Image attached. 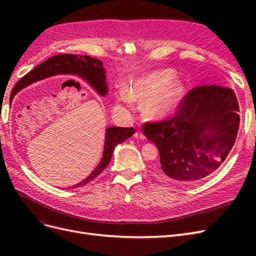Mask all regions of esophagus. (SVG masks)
I'll use <instances>...</instances> for the list:
<instances>
[{"mask_svg":"<svg viewBox=\"0 0 256 256\" xmlns=\"http://www.w3.org/2000/svg\"><path fill=\"white\" fill-rule=\"evenodd\" d=\"M134 138H140V140H143V138H145V136L143 134V132L141 130H136V134H134Z\"/></svg>","mask_w":256,"mask_h":256,"instance_id":"esophagus-1","label":"esophagus"}]
</instances>
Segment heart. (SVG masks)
Masks as SVG:
<instances>
[{
    "label": "heart",
    "mask_w": 256,
    "mask_h": 256,
    "mask_svg": "<svg viewBox=\"0 0 256 256\" xmlns=\"http://www.w3.org/2000/svg\"><path fill=\"white\" fill-rule=\"evenodd\" d=\"M174 78L171 70H160L131 80L126 90L118 96V108L125 109L130 100L141 102V110L146 118H156L164 115L180 102L184 94V84Z\"/></svg>",
    "instance_id": "1"
}]
</instances>
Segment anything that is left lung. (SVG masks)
<instances>
[{"label": "left lung", "mask_w": 256, "mask_h": 256, "mask_svg": "<svg viewBox=\"0 0 256 256\" xmlns=\"http://www.w3.org/2000/svg\"><path fill=\"white\" fill-rule=\"evenodd\" d=\"M238 112V100L230 88L198 85L182 98L171 118L145 122L144 136L159 150L158 173L180 184L198 182L214 173L236 142Z\"/></svg>", "instance_id": "obj_1"}]
</instances>
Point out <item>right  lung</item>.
<instances>
[{
	"mask_svg": "<svg viewBox=\"0 0 256 256\" xmlns=\"http://www.w3.org/2000/svg\"><path fill=\"white\" fill-rule=\"evenodd\" d=\"M58 72H66L72 74H79L82 78L86 80L92 88L102 95L106 94V74L102 66V62L96 58H92L88 56H76V54H58L54 56L44 63L35 67L24 76L18 81L10 94V102L14 96L26 85L42 80L51 74H56ZM136 132L134 128H120V127H109L106 129V142L102 158L100 160L99 164L92 171L86 180L74 184L72 188H78L92 182V180L102 173L106 166L109 164L111 160L114 147L122 143L128 138H130Z\"/></svg>",
	"mask_w": 256,
	"mask_h": 256,
	"instance_id": "1",
	"label": "right lung"
}]
</instances>
